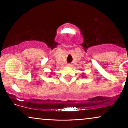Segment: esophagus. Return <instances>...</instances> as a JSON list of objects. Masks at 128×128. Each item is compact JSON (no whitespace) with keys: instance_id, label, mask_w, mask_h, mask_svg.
<instances>
[{"instance_id":"esophagus-1","label":"esophagus","mask_w":128,"mask_h":128,"mask_svg":"<svg viewBox=\"0 0 128 128\" xmlns=\"http://www.w3.org/2000/svg\"><path fill=\"white\" fill-rule=\"evenodd\" d=\"M67 67H72V64H67Z\"/></svg>"}]
</instances>
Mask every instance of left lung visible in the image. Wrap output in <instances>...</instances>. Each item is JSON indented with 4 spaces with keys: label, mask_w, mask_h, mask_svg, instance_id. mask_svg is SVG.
Here are the masks:
<instances>
[{
    "label": "left lung",
    "mask_w": 128,
    "mask_h": 128,
    "mask_svg": "<svg viewBox=\"0 0 128 128\" xmlns=\"http://www.w3.org/2000/svg\"><path fill=\"white\" fill-rule=\"evenodd\" d=\"M82 76H83V75H82Z\"/></svg>",
    "instance_id": "8db88e82"
}]
</instances>
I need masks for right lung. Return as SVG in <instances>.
I'll return each instance as SVG.
<instances>
[{"mask_svg": "<svg viewBox=\"0 0 128 128\" xmlns=\"http://www.w3.org/2000/svg\"><path fill=\"white\" fill-rule=\"evenodd\" d=\"M53 74H54V73H53Z\"/></svg>", "mask_w": 128, "mask_h": 128, "instance_id": "right-lung-1", "label": "right lung"}]
</instances>
